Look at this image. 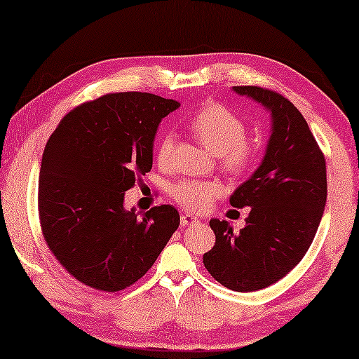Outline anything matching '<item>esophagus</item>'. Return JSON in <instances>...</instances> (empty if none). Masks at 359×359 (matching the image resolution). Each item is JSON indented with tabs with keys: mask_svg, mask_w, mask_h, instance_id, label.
<instances>
[{
	"mask_svg": "<svg viewBox=\"0 0 359 359\" xmlns=\"http://www.w3.org/2000/svg\"><path fill=\"white\" fill-rule=\"evenodd\" d=\"M198 222H201V219L198 218H196V216H192V215H183L181 216V226L183 227H186V226H196V224H198Z\"/></svg>",
	"mask_w": 359,
	"mask_h": 359,
	"instance_id": "34e87169",
	"label": "esophagus"
}]
</instances>
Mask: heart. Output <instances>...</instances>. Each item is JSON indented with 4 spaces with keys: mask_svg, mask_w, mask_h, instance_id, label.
<instances>
[{
    "mask_svg": "<svg viewBox=\"0 0 359 359\" xmlns=\"http://www.w3.org/2000/svg\"><path fill=\"white\" fill-rule=\"evenodd\" d=\"M189 128L198 143L218 156L221 168L227 173H245L255 161L256 146L246 138V126L242 117L219 103L205 104L194 114ZM156 157L161 167L172 165L175 157L173 133L167 132L158 138ZM170 194L184 210L203 213L221 197L222 186L218 181L183 180L172 187Z\"/></svg>",
    "mask_w": 359,
    "mask_h": 359,
    "instance_id": "heart-1",
    "label": "heart"
}]
</instances>
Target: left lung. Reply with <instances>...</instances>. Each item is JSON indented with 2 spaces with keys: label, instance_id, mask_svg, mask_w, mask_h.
Returning a JSON list of instances; mask_svg holds the SVG:
<instances>
[{
  "label": "left lung",
  "instance_id": "obj_1",
  "mask_svg": "<svg viewBox=\"0 0 359 359\" xmlns=\"http://www.w3.org/2000/svg\"><path fill=\"white\" fill-rule=\"evenodd\" d=\"M272 114V135L262 163L231 197L250 207L238 233L211 219L213 248L203 255L211 277L238 292L262 290L291 272L312 245L325 213L326 161L307 121L290 100L259 86H235Z\"/></svg>",
  "mask_w": 359,
  "mask_h": 359
}]
</instances>
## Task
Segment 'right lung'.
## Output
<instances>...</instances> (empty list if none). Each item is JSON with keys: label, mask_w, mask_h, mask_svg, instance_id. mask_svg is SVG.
I'll use <instances>...</instances> for the list:
<instances>
[{"label": "right lung", "mask_w": 359, "mask_h": 359, "mask_svg": "<svg viewBox=\"0 0 359 359\" xmlns=\"http://www.w3.org/2000/svg\"><path fill=\"white\" fill-rule=\"evenodd\" d=\"M175 100L146 92L107 93L76 107L47 141L38 211L55 259L81 283L116 292L152 267L180 226L173 205L138 218L126 191L152 168V141Z\"/></svg>", "instance_id": "right-lung-1"}]
</instances>
